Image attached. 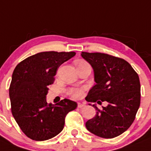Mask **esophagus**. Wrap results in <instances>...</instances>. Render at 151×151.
<instances>
[{
  "instance_id": "esophagus-1",
  "label": "esophagus",
  "mask_w": 151,
  "mask_h": 151,
  "mask_svg": "<svg viewBox=\"0 0 151 151\" xmlns=\"http://www.w3.org/2000/svg\"><path fill=\"white\" fill-rule=\"evenodd\" d=\"M83 107H84V104H81V103H78V108H82Z\"/></svg>"
}]
</instances>
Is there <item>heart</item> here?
<instances>
[{
  "label": "heart",
  "instance_id": "obj_1",
  "mask_svg": "<svg viewBox=\"0 0 151 151\" xmlns=\"http://www.w3.org/2000/svg\"><path fill=\"white\" fill-rule=\"evenodd\" d=\"M87 64H88V63H87L86 61H81L78 63L77 67L82 65H87ZM84 90H85V88H84V87L83 88H70L67 90V93L69 96H71L72 98L78 99H81L83 96Z\"/></svg>",
  "mask_w": 151,
  "mask_h": 151
}]
</instances>
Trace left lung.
I'll use <instances>...</instances> for the list:
<instances>
[{
    "instance_id": "left-lung-1",
    "label": "left lung",
    "mask_w": 151,
    "mask_h": 151,
    "mask_svg": "<svg viewBox=\"0 0 151 151\" xmlns=\"http://www.w3.org/2000/svg\"><path fill=\"white\" fill-rule=\"evenodd\" d=\"M81 55L93 67L96 83L89 91L86 101L99 104L102 101L108 103L101 110L93 104L96 115L86 122V127L99 137H116L133 124L140 106L139 76L121 58L101 52H82Z\"/></svg>"
}]
</instances>
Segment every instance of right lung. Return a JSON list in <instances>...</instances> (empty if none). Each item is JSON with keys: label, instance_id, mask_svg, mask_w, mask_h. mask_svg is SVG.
I'll return each mask as SVG.
<instances>
[{"label": "right lung", "instance_id": "obj_1", "mask_svg": "<svg viewBox=\"0 0 151 151\" xmlns=\"http://www.w3.org/2000/svg\"><path fill=\"white\" fill-rule=\"evenodd\" d=\"M75 52H42L21 61L14 70L9 86L11 110L23 133L32 140L44 141L63 130L65 117L77 107L70 99L47 104L48 86L53 84L58 67Z\"/></svg>", "mask_w": 151, "mask_h": 151}]
</instances>
